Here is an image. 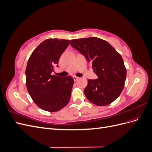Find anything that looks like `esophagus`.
<instances>
[{"instance_id": "1", "label": "esophagus", "mask_w": 152, "mask_h": 152, "mask_svg": "<svg viewBox=\"0 0 152 152\" xmlns=\"http://www.w3.org/2000/svg\"><path fill=\"white\" fill-rule=\"evenodd\" d=\"M73 80H74L75 81L77 80L78 79H79V77H76V76H73Z\"/></svg>"}]
</instances>
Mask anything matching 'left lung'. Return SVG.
I'll return each instance as SVG.
<instances>
[{
  "instance_id": "8db88e82",
  "label": "left lung",
  "mask_w": 152,
  "mask_h": 152,
  "mask_svg": "<svg viewBox=\"0 0 152 152\" xmlns=\"http://www.w3.org/2000/svg\"><path fill=\"white\" fill-rule=\"evenodd\" d=\"M70 44L86 58L98 76L88 80L84 89L86 98L98 106L112 103L121 94L126 79L121 55L107 41L94 37L73 39Z\"/></svg>"
}]
</instances>
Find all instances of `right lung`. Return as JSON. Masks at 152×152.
Returning a JSON list of instances; mask_svg holds the SVG:
<instances>
[{
  "label": "right lung",
  "instance_id": "right-lung-1",
  "mask_svg": "<svg viewBox=\"0 0 152 152\" xmlns=\"http://www.w3.org/2000/svg\"><path fill=\"white\" fill-rule=\"evenodd\" d=\"M69 40L49 39L40 43L31 54L26 68L27 90L35 103L45 111L60 110L68 103L74 80L52 75Z\"/></svg>",
  "mask_w": 152,
  "mask_h": 152
}]
</instances>
